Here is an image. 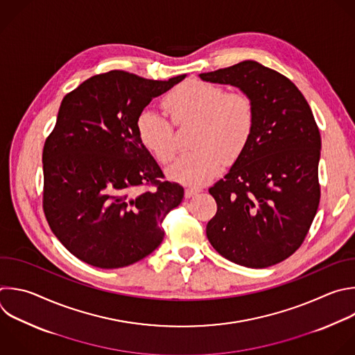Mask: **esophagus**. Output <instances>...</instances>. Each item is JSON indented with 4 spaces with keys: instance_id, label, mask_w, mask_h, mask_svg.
<instances>
[{
    "instance_id": "esophagus-1",
    "label": "esophagus",
    "mask_w": 355,
    "mask_h": 355,
    "mask_svg": "<svg viewBox=\"0 0 355 355\" xmlns=\"http://www.w3.org/2000/svg\"><path fill=\"white\" fill-rule=\"evenodd\" d=\"M202 189L200 188H195V187H188L185 188V198H192L196 193H199Z\"/></svg>"
}]
</instances>
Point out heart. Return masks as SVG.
<instances>
[{"label": "heart", "mask_w": 355, "mask_h": 355, "mask_svg": "<svg viewBox=\"0 0 355 355\" xmlns=\"http://www.w3.org/2000/svg\"><path fill=\"white\" fill-rule=\"evenodd\" d=\"M164 107L178 125L199 123L195 145L200 148L184 153L168 168L170 178L185 185H203L220 171L225 159H237L255 127V107L247 94L228 93L223 86L196 79L168 92ZM173 121L150 107L142 110L137 120L144 146L163 164L178 150Z\"/></svg>", "instance_id": "heart-1"}]
</instances>
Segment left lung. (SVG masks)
Wrapping results in <instances>:
<instances>
[{
	"label": "left lung",
	"mask_w": 355,
	"mask_h": 355,
	"mask_svg": "<svg viewBox=\"0 0 355 355\" xmlns=\"http://www.w3.org/2000/svg\"><path fill=\"white\" fill-rule=\"evenodd\" d=\"M199 76L239 87L255 107L250 142L209 188L217 211L207 240L237 265H276L301 247L319 206L320 134L312 110L288 78L257 61Z\"/></svg>",
	"instance_id": "1"
}]
</instances>
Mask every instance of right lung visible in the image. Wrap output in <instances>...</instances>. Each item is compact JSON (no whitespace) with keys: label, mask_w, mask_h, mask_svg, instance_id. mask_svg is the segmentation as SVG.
Wrapping results in <instances>:
<instances>
[{"label":"right lung","mask_w":355,"mask_h":355,"mask_svg":"<svg viewBox=\"0 0 355 355\" xmlns=\"http://www.w3.org/2000/svg\"><path fill=\"white\" fill-rule=\"evenodd\" d=\"M185 76L152 80L110 71L62 98L43 149V209L55 237L78 259L118 269L162 244V221L182 202L184 188L159 180L162 168L144 146L137 120Z\"/></svg>","instance_id":"right-lung-1"}]
</instances>
